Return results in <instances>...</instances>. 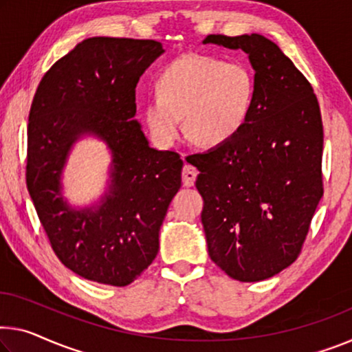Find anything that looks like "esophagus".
Masks as SVG:
<instances>
[{"mask_svg": "<svg viewBox=\"0 0 352 352\" xmlns=\"http://www.w3.org/2000/svg\"><path fill=\"white\" fill-rule=\"evenodd\" d=\"M197 175H198V170L195 168V166L186 164L182 168V184L186 187H192L195 184V179H197Z\"/></svg>", "mask_w": 352, "mask_h": 352, "instance_id": "1", "label": "esophagus"}]
</instances>
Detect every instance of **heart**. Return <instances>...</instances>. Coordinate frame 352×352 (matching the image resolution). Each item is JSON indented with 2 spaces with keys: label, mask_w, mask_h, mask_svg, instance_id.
I'll list each match as a JSON object with an SVG mask.
<instances>
[{
  "label": "heart",
  "mask_w": 352,
  "mask_h": 352,
  "mask_svg": "<svg viewBox=\"0 0 352 352\" xmlns=\"http://www.w3.org/2000/svg\"><path fill=\"white\" fill-rule=\"evenodd\" d=\"M144 104L151 137L164 148L179 142L184 126L193 142L220 146L234 138L250 116L255 77L242 63L187 53L162 70Z\"/></svg>",
  "instance_id": "1"
}]
</instances>
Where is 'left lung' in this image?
I'll return each instance as SVG.
<instances>
[{
	"label": "left lung",
	"mask_w": 352,
	"mask_h": 352,
	"mask_svg": "<svg viewBox=\"0 0 352 352\" xmlns=\"http://www.w3.org/2000/svg\"><path fill=\"white\" fill-rule=\"evenodd\" d=\"M203 44L247 53L255 100L228 143L187 159L204 199L212 261L231 278L261 282L296 261L322 197V121L311 85L261 34H209Z\"/></svg>",
	"instance_id": "left-lung-1"
}]
</instances>
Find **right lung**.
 <instances>
[{
  "mask_svg": "<svg viewBox=\"0 0 352 352\" xmlns=\"http://www.w3.org/2000/svg\"><path fill=\"white\" fill-rule=\"evenodd\" d=\"M164 47L155 41L89 37L41 80L28 122L26 186L64 266L96 283L127 286L159 252V232L181 188L182 160L151 148L135 120V88ZM93 136L111 154L107 188L88 207L63 197L73 146Z\"/></svg>",
  "mask_w": 352,
  "mask_h": 352,
  "instance_id": "1",
  "label": "right lung"
}]
</instances>
